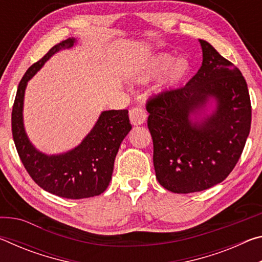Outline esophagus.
Segmentation results:
<instances>
[{"label":"esophagus","mask_w":262,"mask_h":262,"mask_svg":"<svg viewBox=\"0 0 262 262\" xmlns=\"http://www.w3.org/2000/svg\"><path fill=\"white\" fill-rule=\"evenodd\" d=\"M129 119L133 125H142L145 121V119H147V113L140 106H136V107H133L129 111Z\"/></svg>","instance_id":"obj_1"}]
</instances>
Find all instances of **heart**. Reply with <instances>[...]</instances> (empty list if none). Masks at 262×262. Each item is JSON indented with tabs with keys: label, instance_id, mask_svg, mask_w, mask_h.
<instances>
[{
	"label": "heart",
	"instance_id": "1",
	"mask_svg": "<svg viewBox=\"0 0 262 262\" xmlns=\"http://www.w3.org/2000/svg\"><path fill=\"white\" fill-rule=\"evenodd\" d=\"M170 68L165 79L166 86H174L187 75L189 64L187 60L179 59L174 62V56L167 53H161L152 56L144 63L139 66L133 73V77L137 82H145L148 79L158 76Z\"/></svg>",
	"mask_w": 262,
	"mask_h": 262
}]
</instances>
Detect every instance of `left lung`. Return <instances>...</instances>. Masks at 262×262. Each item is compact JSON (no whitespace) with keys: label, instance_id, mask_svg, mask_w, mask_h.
<instances>
[{"label":"left lung","instance_id":"left-lung-1","mask_svg":"<svg viewBox=\"0 0 262 262\" xmlns=\"http://www.w3.org/2000/svg\"><path fill=\"white\" fill-rule=\"evenodd\" d=\"M203 61L185 86L147 101L158 183L170 192H200L231 173L250 134L252 107L245 78L209 42L199 40ZM210 98L216 110L193 122Z\"/></svg>","mask_w":262,"mask_h":262}]
</instances>
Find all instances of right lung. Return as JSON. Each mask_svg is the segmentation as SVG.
I'll return each mask as SVG.
<instances>
[{
	"label": "right lung",
	"instance_id": "obj_1",
	"mask_svg": "<svg viewBox=\"0 0 262 262\" xmlns=\"http://www.w3.org/2000/svg\"><path fill=\"white\" fill-rule=\"evenodd\" d=\"M69 38L53 46L20 79L11 113L12 137L25 170L34 183L57 196L86 199L104 192L112 178L114 159L122 140L132 129L127 110L104 111L82 143L61 155L38 151L28 139L23 123L24 94L28 82L60 50L74 46Z\"/></svg>",
	"mask_w": 262,
	"mask_h": 262
}]
</instances>
